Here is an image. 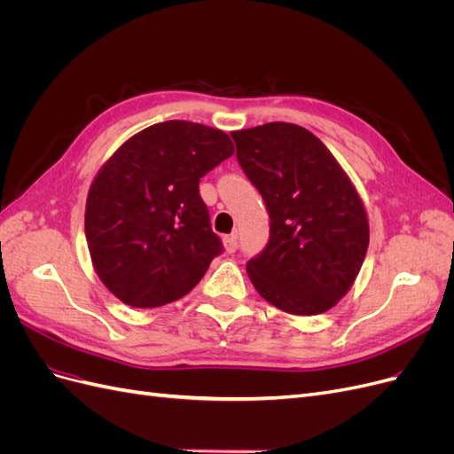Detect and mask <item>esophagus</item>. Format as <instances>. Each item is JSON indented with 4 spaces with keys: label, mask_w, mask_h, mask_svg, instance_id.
<instances>
[{
    "label": "esophagus",
    "mask_w": 454,
    "mask_h": 454,
    "mask_svg": "<svg viewBox=\"0 0 454 454\" xmlns=\"http://www.w3.org/2000/svg\"><path fill=\"white\" fill-rule=\"evenodd\" d=\"M223 244H225V250H227L229 254H235V252L239 250V237H237V232H232V235L223 237Z\"/></svg>",
    "instance_id": "1"
}]
</instances>
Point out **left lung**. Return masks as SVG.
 <instances>
[{"label":"left lung","mask_w":454,"mask_h":454,"mask_svg":"<svg viewBox=\"0 0 454 454\" xmlns=\"http://www.w3.org/2000/svg\"><path fill=\"white\" fill-rule=\"evenodd\" d=\"M237 159L270 217L269 242L246 265L259 295L297 316L332 309L358 277L369 244L364 204L335 157L292 122L232 132Z\"/></svg>","instance_id":"8db88e82"}]
</instances>
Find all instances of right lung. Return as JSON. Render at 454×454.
<instances>
[{
	"instance_id": "right-lung-1",
	"label": "right lung",
	"mask_w": 454,
	"mask_h": 454,
	"mask_svg": "<svg viewBox=\"0 0 454 454\" xmlns=\"http://www.w3.org/2000/svg\"><path fill=\"white\" fill-rule=\"evenodd\" d=\"M232 153L222 130L164 121L132 136L104 164L89 191L85 232L96 272L122 303H172L223 254L199 182Z\"/></svg>"
}]
</instances>
